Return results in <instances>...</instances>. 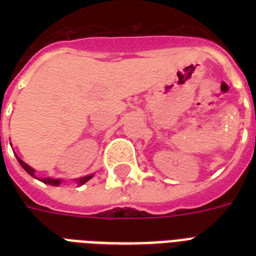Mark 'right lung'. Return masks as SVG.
<instances>
[{
    "mask_svg": "<svg viewBox=\"0 0 256 256\" xmlns=\"http://www.w3.org/2000/svg\"><path fill=\"white\" fill-rule=\"evenodd\" d=\"M17 160H18V162H20V164H21L22 168H24V170H25L26 172H28V174L32 175V176H34V170H33V168H30V166H28V164H26L25 162H24V160H20L18 156H17ZM92 175H88V176H84V178H80V179H78V183H80V184H84V183L88 182V179L92 178ZM41 182L46 183V184H52V186H58V184L61 183V180H60V179L42 178V179H41Z\"/></svg>",
    "mask_w": 256,
    "mask_h": 256,
    "instance_id": "obj_1",
    "label": "right lung"
}]
</instances>
